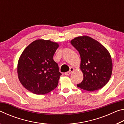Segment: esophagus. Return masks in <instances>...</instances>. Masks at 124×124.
Wrapping results in <instances>:
<instances>
[{
    "label": "esophagus",
    "mask_w": 124,
    "mask_h": 124,
    "mask_svg": "<svg viewBox=\"0 0 124 124\" xmlns=\"http://www.w3.org/2000/svg\"><path fill=\"white\" fill-rule=\"evenodd\" d=\"M74 70V68H70V70H69L68 72H66V73H64V75H70V74H71V73H72Z\"/></svg>",
    "instance_id": "obj_1"
}]
</instances>
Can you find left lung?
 Returning a JSON list of instances; mask_svg holds the SVG:
<instances>
[{"instance_id":"8db88e82","label":"left lung","mask_w":124,"mask_h":124,"mask_svg":"<svg viewBox=\"0 0 124 124\" xmlns=\"http://www.w3.org/2000/svg\"><path fill=\"white\" fill-rule=\"evenodd\" d=\"M71 44L81 58L80 69L83 80L77 86L86 91L101 89L112 75L113 64L109 52L99 42L88 36L77 37Z\"/></svg>"}]
</instances>
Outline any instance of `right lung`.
I'll use <instances>...</instances> for the list:
<instances>
[{
  "mask_svg": "<svg viewBox=\"0 0 124 124\" xmlns=\"http://www.w3.org/2000/svg\"><path fill=\"white\" fill-rule=\"evenodd\" d=\"M58 44L37 40L23 51L18 62V77L21 84L32 93L44 95L57 86L60 76L53 56Z\"/></svg>",
  "mask_w": 124,
  "mask_h": 124,
  "instance_id": "obj_1",
  "label": "right lung"
}]
</instances>
